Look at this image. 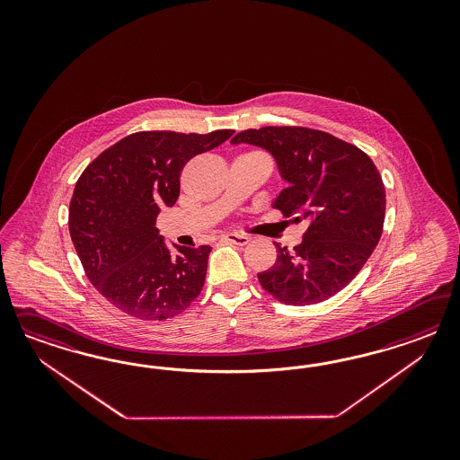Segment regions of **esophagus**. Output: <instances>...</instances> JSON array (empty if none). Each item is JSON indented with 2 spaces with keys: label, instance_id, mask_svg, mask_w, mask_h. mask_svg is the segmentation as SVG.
I'll return each mask as SVG.
<instances>
[{
  "label": "esophagus",
  "instance_id": "34e87169",
  "mask_svg": "<svg viewBox=\"0 0 460 460\" xmlns=\"http://www.w3.org/2000/svg\"><path fill=\"white\" fill-rule=\"evenodd\" d=\"M224 239L229 241V243H234L237 246H244V244H248V241H250V237L244 236V234H236V233L224 234Z\"/></svg>",
  "mask_w": 460,
  "mask_h": 460
}]
</instances>
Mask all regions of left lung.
Masks as SVG:
<instances>
[{
    "label": "left lung",
    "instance_id": "1",
    "mask_svg": "<svg viewBox=\"0 0 460 460\" xmlns=\"http://www.w3.org/2000/svg\"><path fill=\"white\" fill-rule=\"evenodd\" d=\"M263 148L288 183L273 208L292 221H306L293 251L275 243L277 261L258 273L266 292L287 305L319 304L354 279L383 233L386 194L373 160L329 133L266 126L231 139Z\"/></svg>",
    "mask_w": 460,
    "mask_h": 460
}]
</instances>
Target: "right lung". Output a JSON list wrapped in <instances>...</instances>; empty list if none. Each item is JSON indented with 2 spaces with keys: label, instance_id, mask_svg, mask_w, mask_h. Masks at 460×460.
<instances>
[{
  "label": "right lung",
  "instance_id": "1",
  "mask_svg": "<svg viewBox=\"0 0 460 460\" xmlns=\"http://www.w3.org/2000/svg\"><path fill=\"white\" fill-rule=\"evenodd\" d=\"M233 133H133L79 177L69 208L74 248L89 281L128 315L165 321L199 296L212 248L172 244L173 252L155 223L160 210L177 202L183 165Z\"/></svg>",
  "mask_w": 460,
  "mask_h": 460
}]
</instances>
